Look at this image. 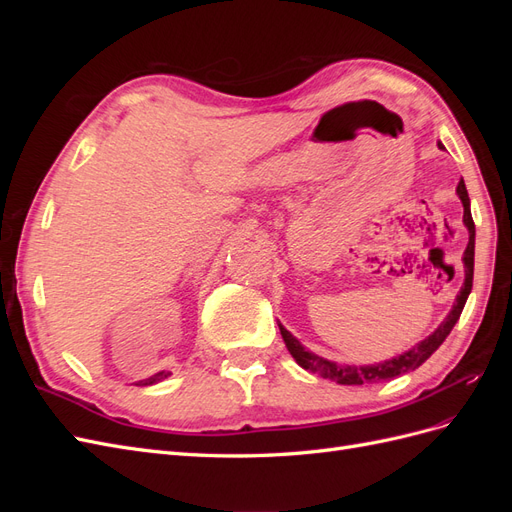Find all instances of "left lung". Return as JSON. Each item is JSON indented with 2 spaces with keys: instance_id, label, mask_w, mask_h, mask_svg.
<instances>
[{
  "instance_id": "8db88e82",
  "label": "left lung",
  "mask_w": 512,
  "mask_h": 512,
  "mask_svg": "<svg viewBox=\"0 0 512 512\" xmlns=\"http://www.w3.org/2000/svg\"><path fill=\"white\" fill-rule=\"evenodd\" d=\"M457 194H459L461 203H463V224L468 226V232H470L468 247H466V252H463L466 282H463V286L457 294V303L453 305L451 314L446 316V320L440 324V327L433 331L427 339H423L421 344H416L412 350L395 356V359H391V361H384V363H378V365L356 367V365H339V363L327 361V359H322V356L305 350L299 344V339H294L280 324V333L284 337V344H286L288 352L292 354L294 361H297L303 369L312 371V374H318V376L333 380L337 384H365V382L389 380V378L406 374V371H414L416 367H421L429 359V356L442 346V342L448 337V333L453 331L455 322L459 320V316L463 312V305H466V301H468V294L472 290V280H474V235H476V230H474V220H472V213H470V196H468L466 183H463V179L457 185Z\"/></svg>"
}]
</instances>
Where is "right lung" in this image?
I'll return each mask as SVG.
<instances>
[{
  "instance_id": "add662e5",
  "label": "right lung",
  "mask_w": 512,
  "mask_h": 512,
  "mask_svg": "<svg viewBox=\"0 0 512 512\" xmlns=\"http://www.w3.org/2000/svg\"><path fill=\"white\" fill-rule=\"evenodd\" d=\"M168 374L170 371H158L156 376H151V378H147V380H141L138 382V386H147V384H156V382H160V380H164V378H168Z\"/></svg>"
}]
</instances>
